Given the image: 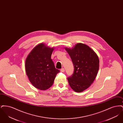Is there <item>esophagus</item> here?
I'll list each match as a JSON object with an SVG mask.
<instances>
[{"instance_id":"1","label":"esophagus","mask_w":123,"mask_h":123,"mask_svg":"<svg viewBox=\"0 0 123 123\" xmlns=\"http://www.w3.org/2000/svg\"><path fill=\"white\" fill-rule=\"evenodd\" d=\"M60 71H61V72H64V68H62V69H61V70H60Z\"/></svg>"}]
</instances>
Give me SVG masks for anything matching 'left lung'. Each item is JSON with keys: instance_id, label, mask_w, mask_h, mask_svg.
<instances>
[{"instance_id": "1", "label": "left lung", "mask_w": 123, "mask_h": 123, "mask_svg": "<svg viewBox=\"0 0 123 123\" xmlns=\"http://www.w3.org/2000/svg\"><path fill=\"white\" fill-rule=\"evenodd\" d=\"M74 67L73 74L67 78L71 88L81 92L93 82L99 69V59L87 45L78 43L72 49L65 48Z\"/></svg>"}]
</instances>
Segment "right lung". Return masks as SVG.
Here are the masks:
<instances>
[{"label": "right lung", "mask_w": 123, "mask_h": 123, "mask_svg": "<svg viewBox=\"0 0 123 123\" xmlns=\"http://www.w3.org/2000/svg\"><path fill=\"white\" fill-rule=\"evenodd\" d=\"M53 49L41 43L31 51L25 61V70L30 82L40 90L51 87L60 72L51 59Z\"/></svg>", "instance_id": "add662e5"}]
</instances>
